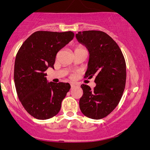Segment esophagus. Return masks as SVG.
<instances>
[{
  "label": "esophagus",
  "instance_id": "obj_1",
  "mask_svg": "<svg viewBox=\"0 0 150 150\" xmlns=\"http://www.w3.org/2000/svg\"><path fill=\"white\" fill-rule=\"evenodd\" d=\"M70 86H71V88H73L74 87H75V86H76V85L74 84V83H71Z\"/></svg>",
  "mask_w": 150,
  "mask_h": 150
}]
</instances>
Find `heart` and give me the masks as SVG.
<instances>
[{
	"label": "heart",
	"instance_id": "obj_1",
	"mask_svg": "<svg viewBox=\"0 0 150 150\" xmlns=\"http://www.w3.org/2000/svg\"><path fill=\"white\" fill-rule=\"evenodd\" d=\"M79 50H86V49H85L82 46H78L75 48V51H79Z\"/></svg>",
	"mask_w": 150,
	"mask_h": 150
}]
</instances>
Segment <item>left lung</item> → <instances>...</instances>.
<instances>
[{"label":"left lung","instance_id":"obj_1","mask_svg":"<svg viewBox=\"0 0 150 150\" xmlns=\"http://www.w3.org/2000/svg\"><path fill=\"white\" fill-rule=\"evenodd\" d=\"M75 37L89 52L85 78L94 77L96 83L93 89L81 85L83 94L79 101L80 109L89 118L102 119L117 107L123 93L126 81L125 59L118 45L104 32H78Z\"/></svg>","mask_w":150,"mask_h":150}]
</instances>
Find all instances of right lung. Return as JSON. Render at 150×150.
I'll return each instance as SVG.
<instances>
[{"label": "right lung", "instance_id": "obj_1", "mask_svg": "<svg viewBox=\"0 0 150 150\" xmlns=\"http://www.w3.org/2000/svg\"><path fill=\"white\" fill-rule=\"evenodd\" d=\"M71 31H37L19 48L14 63V83L24 108L39 120L57 115L70 89L66 83L48 82L45 71L54 68L57 54L73 39Z\"/></svg>", "mask_w": 150, "mask_h": 150}]
</instances>
